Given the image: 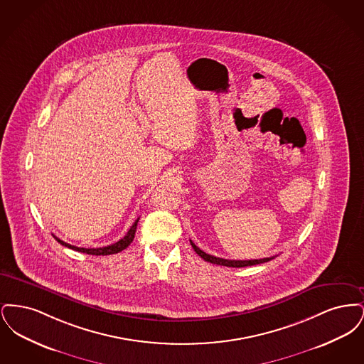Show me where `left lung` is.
Instances as JSON below:
<instances>
[{
  "label": "left lung",
  "mask_w": 364,
  "mask_h": 364,
  "mask_svg": "<svg viewBox=\"0 0 364 364\" xmlns=\"http://www.w3.org/2000/svg\"><path fill=\"white\" fill-rule=\"evenodd\" d=\"M192 248L195 250V252L210 263H214V264H220V266H228V267H245V266H254V264H259V263H264V262H269V260L274 259V257H270V258H263V259H251V260H230L224 259V258H217V257H213L210 254H206L205 251H202L199 247L195 245V242L190 240Z\"/></svg>",
  "instance_id": "left-lung-1"
}]
</instances>
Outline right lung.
I'll return each mask as SVG.
<instances>
[{
  "label": "right lung",
  "instance_id": "1",
  "mask_svg": "<svg viewBox=\"0 0 364 364\" xmlns=\"http://www.w3.org/2000/svg\"><path fill=\"white\" fill-rule=\"evenodd\" d=\"M139 218L135 220L134 225L129 228V230L127 232V235L120 239L119 242H113L110 245H106V247H101V248H82V247H75V245H70L68 242H63L60 240L58 237L54 236V239L57 242H60L61 245L64 247H68L70 250H75V251H79V252H85L88 255H112V254H117V252H122V250H125L132 240L135 237V232H136V226H138Z\"/></svg>",
  "mask_w": 364,
  "mask_h": 364
}]
</instances>
